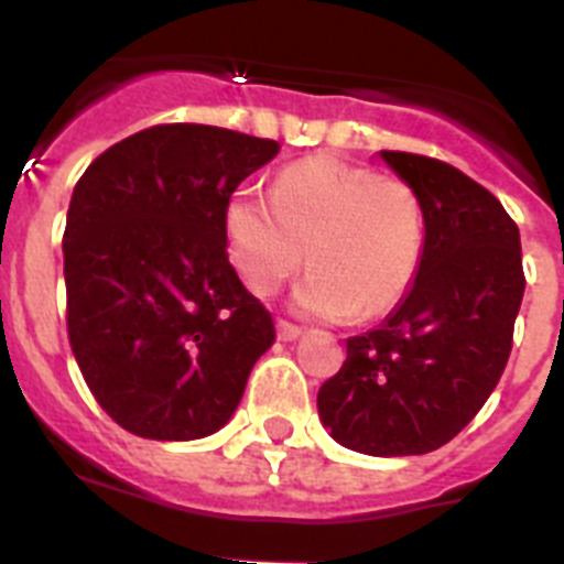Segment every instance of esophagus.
Segmentation results:
<instances>
[{"label": "esophagus", "mask_w": 564, "mask_h": 564, "mask_svg": "<svg viewBox=\"0 0 564 564\" xmlns=\"http://www.w3.org/2000/svg\"><path fill=\"white\" fill-rule=\"evenodd\" d=\"M276 336H279V341H296V338L302 336V327H296V325H291V322H282V318H279Z\"/></svg>", "instance_id": "esophagus-1"}]
</instances>
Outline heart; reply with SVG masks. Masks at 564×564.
<instances>
[{"label": "heart", "mask_w": 564, "mask_h": 564, "mask_svg": "<svg viewBox=\"0 0 564 564\" xmlns=\"http://www.w3.org/2000/svg\"><path fill=\"white\" fill-rule=\"evenodd\" d=\"M228 257L257 296L305 262L293 305L358 322L395 311L423 257V212L410 183L313 154L279 172L273 197L237 188L226 203Z\"/></svg>", "instance_id": "heart-1"}]
</instances>
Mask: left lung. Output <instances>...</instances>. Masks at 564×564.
I'll return each mask as SVG.
<instances>
[{"label": "left lung", "instance_id": "1", "mask_svg": "<svg viewBox=\"0 0 564 564\" xmlns=\"http://www.w3.org/2000/svg\"><path fill=\"white\" fill-rule=\"evenodd\" d=\"M381 161L415 188L423 257L401 305L347 338V361L316 406L333 441L372 457L441 449L495 392L520 313V228L449 163L410 152Z\"/></svg>", "mask_w": 564, "mask_h": 564}]
</instances>
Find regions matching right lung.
Instances as JSON below:
<instances>
[{"instance_id":"right-lung-1","label":"right lung","mask_w":564,"mask_h":564,"mask_svg":"<svg viewBox=\"0 0 564 564\" xmlns=\"http://www.w3.org/2000/svg\"><path fill=\"white\" fill-rule=\"evenodd\" d=\"M276 141L203 123L129 134L89 163L64 228L67 333L89 392L149 441L231 421L273 318L228 262L226 203Z\"/></svg>"}]
</instances>
